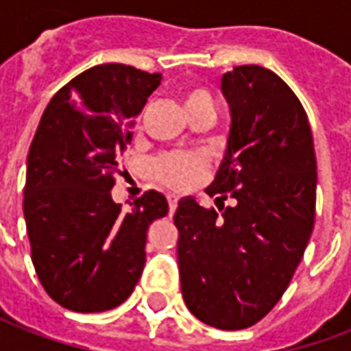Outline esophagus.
I'll return each instance as SVG.
<instances>
[{
  "instance_id": "1",
  "label": "esophagus",
  "mask_w": 351,
  "mask_h": 351,
  "mask_svg": "<svg viewBox=\"0 0 351 351\" xmlns=\"http://www.w3.org/2000/svg\"><path fill=\"white\" fill-rule=\"evenodd\" d=\"M167 201H169V210H171V214H173L176 210V205H178V197H176L175 193H169Z\"/></svg>"
}]
</instances>
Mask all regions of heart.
Wrapping results in <instances>:
<instances>
[{"label": "heart", "instance_id": "b5f03b06", "mask_svg": "<svg viewBox=\"0 0 351 351\" xmlns=\"http://www.w3.org/2000/svg\"><path fill=\"white\" fill-rule=\"evenodd\" d=\"M201 103H210V97L205 90H190L184 97V107L191 108ZM205 171L203 156L193 152H173L161 156L154 163V173L161 182L171 188L182 190L191 184H195Z\"/></svg>", "mask_w": 351, "mask_h": 351}]
</instances>
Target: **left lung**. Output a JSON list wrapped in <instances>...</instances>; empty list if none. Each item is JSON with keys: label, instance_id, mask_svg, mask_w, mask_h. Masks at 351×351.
Returning a JSON list of instances; mask_svg holds the SVG:
<instances>
[{"label": "left lung", "instance_id": "1", "mask_svg": "<svg viewBox=\"0 0 351 351\" xmlns=\"http://www.w3.org/2000/svg\"><path fill=\"white\" fill-rule=\"evenodd\" d=\"M228 145L206 193L233 197L221 214L182 197L175 213L186 306L203 324L237 331L280 301L314 229L316 154L308 116L276 73L239 65L221 77Z\"/></svg>", "mask_w": 351, "mask_h": 351}]
</instances>
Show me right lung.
Returning <instances> with one entry per match:
<instances>
[{
  "label": "right lung",
  "mask_w": 351,
  "mask_h": 351,
  "mask_svg": "<svg viewBox=\"0 0 351 351\" xmlns=\"http://www.w3.org/2000/svg\"><path fill=\"white\" fill-rule=\"evenodd\" d=\"M161 84V73L95 65L50 99L29 146L24 220L32 261L45 291L73 312H105L137 286L146 233L167 216L156 190L122 213L110 197L135 116Z\"/></svg>",
  "instance_id": "obj_1"
}]
</instances>
